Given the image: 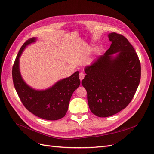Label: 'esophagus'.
Segmentation results:
<instances>
[{
    "label": "esophagus",
    "mask_w": 154,
    "mask_h": 154,
    "mask_svg": "<svg viewBox=\"0 0 154 154\" xmlns=\"http://www.w3.org/2000/svg\"><path fill=\"white\" fill-rule=\"evenodd\" d=\"M84 77H85V74L84 73H83V72L80 73V75H79V78H80L81 81L83 80V78H84Z\"/></svg>",
    "instance_id": "esophagus-1"
}]
</instances>
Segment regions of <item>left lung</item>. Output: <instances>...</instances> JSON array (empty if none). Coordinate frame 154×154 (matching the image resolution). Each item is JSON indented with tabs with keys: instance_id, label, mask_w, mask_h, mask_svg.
<instances>
[{
	"instance_id": "8db88e82",
	"label": "left lung",
	"mask_w": 154,
	"mask_h": 154,
	"mask_svg": "<svg viewBox=\"0 0 154 154\" xmlns=\"http://www.w3.org/2000/svg\"><path fill=\"white\" fill-rule=\"evenodd\" d=\"M109 38L112 42L110 48L85 67L87 75L82 82L91 111L101 118L126 108L141 79V63L133 46L121 34L112 32ZM115 53L117 54L114 57Z\"/></svg>"
}]
</instances>
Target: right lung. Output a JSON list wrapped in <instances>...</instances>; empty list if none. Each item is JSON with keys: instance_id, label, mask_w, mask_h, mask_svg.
Returning a JSON list of instances; mask_svg holds the SVG:
<instances>
[{"instance_id": "right-lung-1", "label": "right lung", "mask_w": 154, "mask_h": 154, "mask_svg": "<svg viewBox=\"0 0 154 154\" xmlns=\"http://www.w3.org/2000/svg\"><path fill=\"white\" fill-rule=\"evenodd\" d=\"M35 40H27L18 51L12 69L13 84L22 104L30 112L44 119H60L66 114L72 93L80 85L79 72L58 82L47 90L36 91L29 87L21 77L19 58L26 46Z\"/></svg>"}]
</instances>
